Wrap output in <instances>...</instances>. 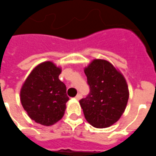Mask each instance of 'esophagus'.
<instances>
[{"label":"esophagus","instance_id":"obj_1","mask_svg":"<svg viewBox=\"0 0 156 156\" xmlns=\"http://www.w3.org/2000/svg\"><path fill=\"white\" fill-rule=\"evenodd\" d=\"M81 98H82V95L80 94V93H78V94L77 95L76 97H75V99H76V100H78V101H79V100Z\"/></svg>","mask_w":156,"mask_h":156}]
</instances>
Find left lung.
<instances>
[{
	"label": "left lung",
	"instance_id": "1",
	"mask_svg": "<svg viewBox=\"0 0 156 156\" xmlns=\"http://www.w3.org/2000/svg\"><path fill=\"white\" fill-rule=\"evenodd\" d=\"M84 71L90 89L87 97L79 101L85 118L96 128L110 126L120 119L126 107V81L104 59H94Z\"/></svg>",
	"mask_w": 156,
	"mask_h": 156
}]
</instances>
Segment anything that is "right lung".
<instances>
[{"label":"right lung","instance_id":"right-lung-1","mask_svg":"<svg viewBox=\"0 0 156 156\" xmlns=\"http://www.w3.org/2000/svg\"><path fill=\"white\" fill-rule=\"evenodd\" d=\"M61 69L50 61L37 65L22 86L20 101L32 120L52 126L63 118L69 97L59 79Z\"/></svg>","mask_w":156,"mask_h":156}]
</instances>
